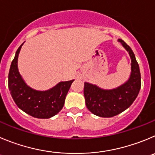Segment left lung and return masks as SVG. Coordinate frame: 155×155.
<instances>
[{"label": "left lung", "instance_id": "obj_1", "mask_svg": "<svg viewBox=\"0 0 155 155\" xmlns=\"http://www.w3.org/2000/svg\"><path fill=\"white\" fill-rule=\"evenodd\" d=\"M118 41L128 52L131 60V73L125 84L112 90H104L95 85L84 83V96L87 108L94 115L109 118L125 111L133 103L141 89V73L132 50L121 39Z\"/></svg>", "mask_w": 155, "mask_h": 155}]
</instances>
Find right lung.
<instances>
[{"label":"right lung","instance_id":"add662e5","mask_svg":"<svg viewBox=\"0 0 155 155\" xmlns=\"http://www.w3.org/2000/svg\"><path fill=\"white\" fill-rule=\"evenodd\" d=\"M22 44L16 52L8 75V87L16 105L28 115L49 118L56 115L64 105L66 94L74 80L61 82L47 91H37L27 86L17 68V59Z\"/></svg>","mask_w":155,"mask_h":155}]
</instances>
